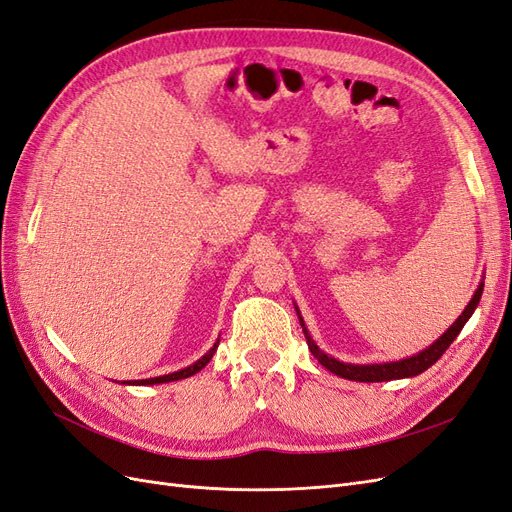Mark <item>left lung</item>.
I'll use <instances>...</instances> for the list:
<instances>
[{"label": "left lung", "instance_id": "8db88e82", "mask_svg": "<svg viewBox=\"0 0 512 512\" xmlns=\"http://www.w3.org/2000/svg\"><path fill=\"white\" fill-rule=\"evenodd\" d=\"M483 288H485V282H480L478 288H476V292H474L472 301L466 305V309H463L461 316L451 324V329H448L440 339H436V342H433L429 348L421 350L418 354H412L410 359L391 361V363H374V365L342 363V361L333 359V356L324 354V352L316 346L312 335H309V331H307V327H305V322H303V318H301V314H299V309H297V307H294V309H297V314H299V322H301V327H303V333H305V339H307V346H309V350H312V354L316 356L318 363H320L322 367H327V369L331 371V374H335V376H342V378L354 380V382H386V380H401V378L418 376V374H423L425 369H429L433 363H436V361L440 359V356L446 352V348L455 342L457 335H459L461 329H463V324H466V322L470 320V316L474 314V309L478 307V301H480V294H483Z\"/></svg>", "mask_w": 512, "mask_h": 512}]
</instances>
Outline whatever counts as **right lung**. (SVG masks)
I'll use <instances>...</instances> for the list:
<instances>
[{
    "label": "right lung",
    "instance_id": "right-lung-1",
    "mask_svg": "<svg viewBox=\"0 0 512 512\" xmlns=\"http://www.w3.org/2000/svg\"><path fill=\"white\" fill-rule=\"evenodd\" d=\"M218 346H220V339L218 342L213 344V348L205 354V356H200V359L194 363V365H190V367H183V369H179V371H173V374H168V376H158V378H147V380H128V382H123V384H162V382H175V380H183V378H190V376H194V374H198L200 369H203L211 359H213V354H215V350H218Z\"/></svg>",
    "mask_w": 512,
    "mask_h": 512
}]
</instances>
